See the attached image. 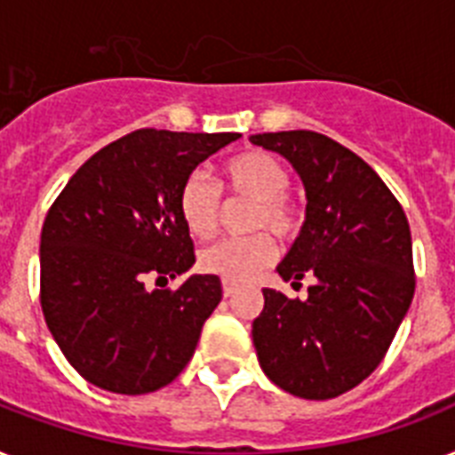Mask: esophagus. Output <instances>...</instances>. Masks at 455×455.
I'll return each mask as SVG.
<instances>
[{
	"mask_svg": "<svg viewBox=\"0 0 455 455\" xmlns=\"http://www.w3.org/2000/svg\"><path fill=\"white\" fill-rule=\"evenodd\" d=\"M221 291H224V298H231L235 292V283H231V281H224L221 283Z\"/></svg>",
	"mask_w": 455,
	"mask_h": 455,
	"instance_id": "obj_1",
	"label": "esophagus"
}]
</instances>
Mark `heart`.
Here are the masks:
<instances>
[{"label":"heart","mask_w":455,"mask_h":455,"mask_svg":"<svg viewBox=\"0 0 455 455\" xmlns=\"http://www.w3.org/2000/svg\"><path fill=\"white\" fill-rule=\"evenodd\" d=\"M291 172L278 157L264 151H245L228 157L220 170V188L234 200H250L245 238H231L200 252V269L221 281L241 283L257 276L276 259L278 238L292 241L302 227V205L288 193ZM200 172H193L179 188V214L193 238L207 241L220 231L221 193Z\"/></svg>","instance_id":"b5f03b06"}]
</instances>
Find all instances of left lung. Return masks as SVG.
<instances>
[{"mask_svg": "<svg viewBox=\"0 0 455 455\" xmlns=\"http://www.w3.org/2000/svg\"><path fill=\"white\" fill-rule=\"evenodd\" d=\"M292 163L307 191V221L278 274L307 298L264 288L252 321L257 359L274 385L302 399H332L385 359L416 291L403 207L356 153L311 130L252 134Z\"/></svg>", "mask_w": 455, "mask_h": 455, "instance_id": "left-lung-1", "label": "left lung"}]
</instances>
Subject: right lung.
Instances as JSON below:
<instances>
[{
  "instance_id": "1",
  "label": "right lung",
  "mask_w": 455,
  "mask_h": 455,
  "mask_svg": "<svg viewBox=\"0 0 455 455\" xmlns=\"http://www.w3.org/2000/svg\"><path fill=\"white\" fill-rule=\"evenodd\" d=\"M241 137L137 130L103 146L46 212L39 302L70 366L96 387L146 395L170 385L221 299L217 276H181L196 250L179 188L203 160Z\"/></svg>"
}]
</instances>
